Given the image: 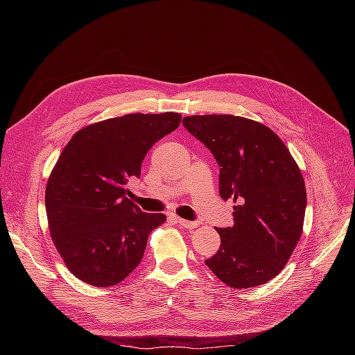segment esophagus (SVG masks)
Here are the masks:
<instances>
[{"mask_svg": "<svg viewBox=\"0 0 355 355\" xmlns=\"http://www.w3.org/2000/svg\"><path fill=\"white\" fill-rule=\"evenodd\" d=\"M173 219H175L176 223L180 225V227L188 228V230H192V228H197L198 227V222H194V220H185V219L178 218V216H173Z\"/></svg>", "mask_w": 355, "mask_h": 355, "instance_id": "34e87169", "label": "esophagus"}]
</instances>
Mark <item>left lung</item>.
Listing matches in <instances>:
<instances>
[{
  "mask_svg": "<svg viewBox=\"0 0 355 355\" xmlns=\"http://www.w3.org/2000/svg\"><path fill=\"white\" fill-rule=\"evenodd\" d=\"M219 164V194L239 201L234 225L216 228L220 247L204 261L234 288L280 274L300 239L306 209L304 178L271 128L235 115H192L182 121Z\"/></svg>",
  "mask_w": 355,
  "mask_h": 355,
  "instance_id": "1",
  "label": "left lung"
}]
</instances>
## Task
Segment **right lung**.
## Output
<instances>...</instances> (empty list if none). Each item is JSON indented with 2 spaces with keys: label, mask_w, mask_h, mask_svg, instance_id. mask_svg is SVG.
Segmentation results:
<instances>
[{
  "label": "right lung",
  "mask_w": 355,
  "mask_h": 355,
  "mask_svg": "<svg viewBox=\"0 0 355 355\" xmlns=\"http://www.w3.org/2000/svg\"><path fill=\"white\" fill-rule=\"evenodd\" d=\"M180 114H128L75 133L53 168L46 210L53 243L69 271L94 287L115 286L141 263L148 235L164 223L125 197L128 178Z\"/></svg>",
  "instance_id": "right-lung-1"
}]
</instances>
